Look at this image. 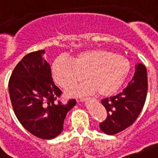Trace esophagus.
Listing matches in <instances>:
<instances>
[{
	"mask_svg": "<svg viewBox=\"0 0 158 158\" xmlns=\"http://www.w3.org/2000/svg\"><path fill=\"white\" fill-rule=\"evenodd\" d=\"M90 98H88V97H84V98H82L81 101H89Z\"/></svg>",
	"mask_w": 158,
	"mask_h": 158,
	"instance_id": "34e87169",
	"label": "esophagus"
}]
</instances>
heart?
Here are the masks:
<instances>
[{"label":"heart","mask_w":158,"mask_h":158,"mask_svg":"<svg viewBox=\"0 0 158 158\" xmlns=\"http://www.w3.org/2000/svg\"><path fill=\"white\" fill-rule=\"evenodd\" d=\"M127 58L106 49L83 52L72 61L64 57L55 60L52 74L61 88H69L84 79L88 81L71 88L70 96H82L97 92L101 96H110L121 88L130 73Z\"/></svg>","instance_id":"1"}]
</instances>
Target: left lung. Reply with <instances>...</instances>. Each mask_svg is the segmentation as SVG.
Returning <instances> with one entry per match:
<instances>
[{"instance_id": "left-lung-1", "label": "left lung", "mask_w": 158, "mask_h": 158, "mask_svg": "<svg viewBox=\"0 0 158 158\" xmlns=\"http://www.w3.org/2000/svg\"><path fill=\"white\" fill-rule=\"evenodd\" d=\"M132 79L123 92L101 100L107 118L100 123V129L107 135H115L132 125L141 112L148 91L147 70L143 64L135 65Z\"/></svg>"}]
</instances>
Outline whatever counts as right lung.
Wrapping results in <instances>:
<instances>
[{"label":"right lung","instance_id":"add662e5","mask_svg":"<svg viewBox=\"0 0 158 158\" xmlns=\"http://www.w3.org/2000/svg\"><path fill=\"white\" fill-rule=\"evenodd\" d=\"M44 50L28 53L13 70L9 93L17 118L35 136L51 139L63 130L66 114L76 105H63L57 99L61 91L52 79L51 68L44 58Z\"/></svg>","mask_w":158,"mask_h":158}]
</instances>
